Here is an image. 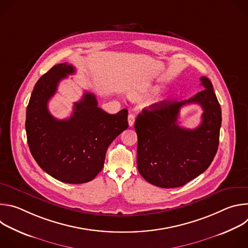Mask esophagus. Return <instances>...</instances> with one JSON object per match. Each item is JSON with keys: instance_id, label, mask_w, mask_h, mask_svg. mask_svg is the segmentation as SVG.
Masks as SVG:
<instances>
[{"instance_id": "obj_1", "label": "esophagus", "mask_w": 248, "mask_h": 248, "mask_svg": "<svg viewBox=\"0 0 248 248\" xmlns=\"http://www.w3.org/2000/svg\"><path fill=\"white\" fill-rule=\"evenodd\" d=\"M127 121H128L129 126H133L134 121H135V116H134L133 114H129V115H128V118H127Z\"/></svg>"}]
</instances>
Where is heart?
I'll return each mask as SVG.
<instances>
[{"instance_id":"1","label":"heart","mask_w":248,"mask_h":248,"mask_svg":"<svg viewBox=\"0 0 248 248\" xmlns=\"http://www.w3.org/2000/svg\"><path fill=\"white\" fill-rule=\"evenodd\" d=\"M130 96H131V98H133V99H138V98H139V95H138V94H136V93L130 94Z\"/></svg>"}]
</instances>
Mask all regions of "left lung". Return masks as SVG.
<instances>
[{"mask_svg": "<svg viewBox=\"0 0 248 248\" xmlns=\"http://www.w3.org/2000/svg\"><path fill=\"white\" fill-rule=\"evenodd\" d=\"M204 90L184 101H162L143 109L135 121L137 169L145 181L159 187L185 186L205 171L219 146L222 112L211 81L200 78ZM198 103L202 124L188 130L177 124L180 108Z\"/></svg>", "mask_w": 248, "mask_h": 248, "instance_id": "8db88e82", "label": "left lung"}]
</instances>
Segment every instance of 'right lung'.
<instances>
[{
	"instance_id": "add662e5",
	"label": "right lung",
	"mask_w": 248,
	"mask_h": 248,
	"mask_svg": "<svg viewBox=\"0 0 248 248\" xmlns=\"http://www.w3.org/2000/svg\"><path fill=\"white\" fill-rule=\"evenodd\" d=\"M75 72L72 64L63 62L39 78L26 109L25 129L30 152L43 170L62 183L84 184L101 171L108 147L128 127V112L106 113L98 107L95 95L85 92L75 103L72 116L55 119L48 102L59 82Z\"/></svg>"
}]
</instances>
